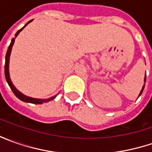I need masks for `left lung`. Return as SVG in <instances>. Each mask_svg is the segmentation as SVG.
Instances as JSON below:
<instances>
[{"label": "left lung", "instance_id": "1", "mask_svg": "<svg viewBox=\"0 0 152 152\" xmlns=\"http://www.w3.org/2000/svg\"><path fill=\"white\" fill-rule=\"evenodd\" d=\"M145 80H146V75L145 76V79H144V82H145ZM145 83H144V85H143V87H142V89H141V91H140V94H139V96H138V98L140 96V95H141V94H142V92H143L144 88H145Z\"/></svg>", "mask_w": 152, "mask_h": 152}]
</instances>
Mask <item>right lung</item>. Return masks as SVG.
<instances>
[{
    "mask_svg": "<svg viewBox=\"0 0 152 152\" xmlns=\"http://www.w3.org/2000/svg\"><path fill=\"white\" fill-rule=\"evenodd\" d=\"M32 20L28 21V23H27L26 24L24 25V26L21 29H19L18 32L15 34V37L14 38L12 39V41H11V44L9 45L8 49H7V54H6V58H5V77H6V80H7V84L10 86V88H11V90L12 91V92L14 93V95L18 97L19 100H21L22 102H28V103H33V104H43V103H45V102H48L51 101V100H53V99H55L56 96V95L54 96H51L50 98H48V99H37V98H33V97H29V96H27L25 95H23L22 92L18 91L16 87L14 86V85L12 84V79H11V77H10V73H9V62H10V56H11V52H12V46H13V44H14V41H15V38L18 35V34L25 28V27L30 23V22H32Z\"/></svg>",
    "mask_w": 152,
    "mask_h": 152,
    "instance_id": "obj_1",
    "label": "right lung"
}]
</instances>
